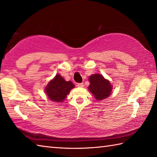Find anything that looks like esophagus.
Returning <instances> with one entry per match:
<instances>
[{
	"instance_id": "esophagus-1",
	"label": "esophagus",
	"mask_w": 157,
	"mask_h": 157,
	"mask_svg": "<svg viewBox=\"0 0 157 157\" xmlns=\"http://www.w3.org/2000/svg\"><path fill=\"white\" fill-rule=\"evenodd\" d=\"M78 87L79 88H82V87H84V84L83 83H78V85H77Z\"/></svg>"
}]
</instances>
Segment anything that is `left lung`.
I'll return each instance as SVG.
<instances>
[{
  "instance_id": "left-lung-1",
  "label": "left lung",
  "mask_w": 157,
  "mask_h": 157,
  "mask_svg": "<svg viewBox=\"0 0 157 157\" xmlns=\"http://www.w3.org/2000/svg\"><path fill=\"white\" fill-rule=\"evenodd\" d=\"M90 92L97 100H103L110 96L112 91V85L100 74H93L89 77Z\"/></svg>"
}]
</instances>
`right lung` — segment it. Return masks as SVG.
I'll list each match as a JSON object with an SVG mask.
<instances>
[{
  "label": "right lung",
  "instance_id": "1",
  "mask_svg": "<svg viewBox=\"0 0 157 157\" xmlns=\"http://www.w3.org/2000/svg\"><path fill=\"white\" fill-rule=\"evenodd\" d=\"M75 87L71 81H65L62 77L58 74L52 80H51L44 88L45 93L51 101L62 102L70 90Z\"/></svg>",
  "mask_w": 157,
  "mask_h": 157
}]
</instances>
